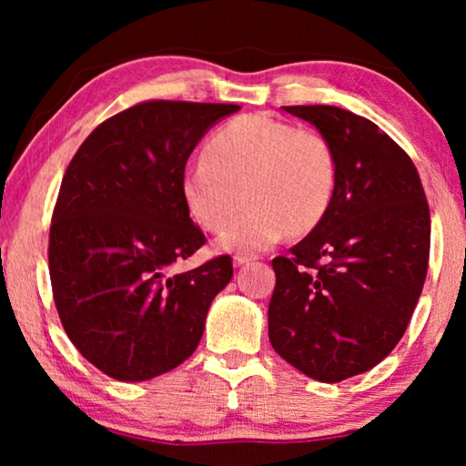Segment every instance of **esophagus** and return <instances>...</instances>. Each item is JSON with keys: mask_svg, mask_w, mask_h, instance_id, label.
<instances>
[{"mask_svg": "<svg viewBox=\"0 0 466 466\" xmlns=\"http://www.w3.org/2000/svg\"><path fill=\"white\" fill-rule=\"evenodd\" d=\"M254 258H257V257H254V254H235V257H233V265H235V267L248 265V263H252Z\"/></svg>", "mask_w": 466, "mask_h": 466, "instance_id": "obj_1", "label": "esophagus"}]
</instances>
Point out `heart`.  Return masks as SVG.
Returning a JSON list of instances; mask_svg holds the SVG:
<instances>
[{"label":"heart","mask_w":466,"mask_h":466,"mask_svg":"<svg viewBox=\"0 0 466 466\" xmlns=\"http://www.w3.org/2000/svg\"><path fill=\"white\" fill-rule=\"evenodd\" d=\"M201 161L184 171L182 197L188 212L209 233H220L225 250H263L286 233L305 235L327 216L337 184V161L318 131L267 114H246L209 137Z\"/></svg>","instance_id":"heart-1"}]
</instances>
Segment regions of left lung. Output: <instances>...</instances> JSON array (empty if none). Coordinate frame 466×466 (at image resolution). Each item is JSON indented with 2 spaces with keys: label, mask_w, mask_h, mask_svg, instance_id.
Returning <instances> with one entry per match:
<instances>
[{
  "label": "left lung",
  "mask_w": 466,
  "mask_h": 466,
  "mask_svg": "<svg viewBox=\"0 0 466 466\" xmlns=\"http://www.w3.org/2000/svg\"><path fill=\"white\" fill-rule=\"evenodd\" d=\"M329 139L337 184L320 225L271 260L269 341L318 381L365 373L392 352L422 292L431 212L410 155L335 106H284Z\"/></svg>",
  "instance_id": "1"
}]
</instances>
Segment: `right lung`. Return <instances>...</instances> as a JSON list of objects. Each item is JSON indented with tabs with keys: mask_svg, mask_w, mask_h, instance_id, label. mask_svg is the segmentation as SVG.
<instances>
[{
	"mask_svg": "<svg viewBox=\"0 0 466 466\" xmlns=\"http://www.w3.org/2000/svg\"><path fill=\"white\" fill-rule=\"evenodd\" d=\"M235 104L142 101L95 127L69 161L53 209L48 269L61 324L85 359L120 381L182 365L199 346L228 254L195 269L206 235L182 197L184 167Z\"/></svg>",
	"mask_w": 466,
	"mask_h": 466,
	"instance_id": "obj_1",
	"label": "right lung"
}]
</instances>
